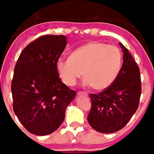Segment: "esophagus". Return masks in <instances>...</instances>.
Here are the masks:
<instances>
[{"instance_id":"obj_1","label":"esophagus","mask_w":154,"mask_h":154,"mask_svg":"<svg viewBox=\"0 0 154 154\" xmlns=\"http://www.w3.org/2000/svg\"><path fill=\"white\" fill-rule=\"evenodd\" d=\"M77 94H78V95H83V96L88 97V93L83 92V91H79V92L77 93Z\"/></svg>"}]
</instances>
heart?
<instances>
[{"label": "heart", "mask_w": 154, "mask_h": 154, "mask_svg": "<svg viewBox=\"0 0 154 154\" xmlns=\"http://www.w3.org/2000/svg\"><path fill=\"white\" fill-rule=\"evenodd\" d=\"M122 65V53L115 45L91 41L75 50L69 59H60L56 69L66 85H75L85 77V85L102 90L117 78Z\"/></svg>", "instance_id": "b5f03b06"}]
</instances>
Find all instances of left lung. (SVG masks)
Listing matches in <instances>:
<instances>
[{
    "label": "left lung",
    "mask_w": 154,
    "mask_h": 154,
    "mask_svg": "<svg viewBox=\"0 0 154 154\" xmlns=\"http://www.w3.org/2000/svg\"><path fill=\"white\" fill-rule=\"evenodd\" d=\"M124 62L113 84L102 92L90 94L91 108L88 122L96 131L110 134L128 124L137 111L141 95V78L138 65L124 45Z\"/></svg>",
    "instance_id": "obj_1"
}]
</instances>
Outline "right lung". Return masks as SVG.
Wrapping results in <instances>:
<instances>
[{
	"label": "right lung",
	"instance_id": "right-lung-1",
	"mask_svg": "<svg viewBox=\"0 0 154 154\" xmlns=\"http://www.w3.org/2000/svg\"><path fill=\"white\" fill-rule=\"evenodd\" d=\"M66 45L65 35H41L17 60L11 81L13 110L30 134L42 136L55 131L76 94L61 82L56 69Z\"/></svg>",
	"mask_w": 154,
	"mask_h": 154
}]
</instances>
